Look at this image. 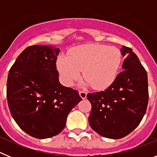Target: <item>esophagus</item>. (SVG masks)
Segmentation results:
<instances>
[{
  "mask_svg": "<svg viewBox=\"0 0 157 157\" xmlns=\"http://www.w3.org/2000/svg\"><path fill=\"white\" fill-rule=\"evenodd\" d=\"M78 94H79V96L81 97L82 99H85V98H86V92H85V91H82V90H80L79 92H78Z\"/></svg>",
  "mask_w": 157,
  "mask_h": 157,
  "instance_id": "esophagus-1",
  "label": "esophagus"
}]
</instances>
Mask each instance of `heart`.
<instances>
[{"mask_svg":"<svg viewBox=\"0 0 157 157\" xmlns=\"http://www.w3.org/2000/svg\"><path fill=\"white\" fill-rule=\"evenodd\" d=\"M121 62V52L117 48L92 44L76 47L68 56H59L56 67L62 82L67 86L78 79L82 71L85 77L83 86L104 90L115 81Z\"/></svg>","mask_w":157,"mask_h":157,"instance_id":"b5f03b06","label":"heart"}]
</instances>
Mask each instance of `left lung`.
Listing matches in <instances>:
<instances>
[{
  "label": "left lung",
  "mask_w": 157,
  "mask_h": 157,
  "mask_svg": "<svg viewBox=\"0 0 157 157\" xmlns=\"http://www.w3.org/2000/svg\"><path fill=\"white\" fill-rule=\"evenodd\" d=\"M123 71L104 91L87 94L92 105L89 123L101 136L119 139L139 125L146 112L147 72L132 49L123 46Z\"/></svg>",
  "instance_id": "1"
}]
</instances>
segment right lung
<instances>
[{"label":"right lung","instance_id":"right-lung-1","mask_svg":"<svg viewBox=\"0 0 157 157\" xmlns=\"http://www.w3.org/2000/svg\"><path fill=\"white\" fill-rule=\"evenodd\" d=\"M59 48L27 47L9 71L7 99L12 118L29 135L39 139L61 132L67 115L82 101L78 92L62 86L56 62Z\"/></svg>","mask_w":157,"mask_h":157}]
</instances>
